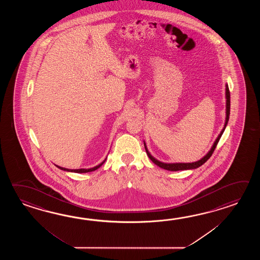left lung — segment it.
<instances>
[{
  "instance_id": "1",
  "label": "left lung",
  "mask_w": 260,
  "mask_h": 260,
  "mask_svg": "<svg viewBox=\"0 0 260 260\" xmlns=\"http://www.w3.org/2000/svg\"><path fill=\"white\" fill-rule=\"evenodd\" d=\"M226 122H225V126L224 128L222 129V131H221L220 134H219V136L217 137L216 138V141H215V143L213 145V147H212V149H210V151L207 153V154L205 155L204 158H202L201 160H198V161H194V162H188V164H165V162H161V161H159L158 160H156L155 158H153L150 153H149V151H148V149H147V147H146V144L144 143V146H145V149H146V152H147V154L149 156V159L152 160L153 162H154L156 166H159L160 168H162V169H166V170H169V171H179V170H188V169H195V168H198L199 166H203L204 164H205L206 160H208L209 158H210L212 154H213V152H214V150L216 149V145L218 143V141H219V139H220L221 136H222V134L224 133L225 131V128H226V123L229 122V119H230V111H231V94H230V90H229V86H228V84L226 85Z\"/></svg>"
}]
</instances>
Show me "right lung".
<instances>
[{"instance_id": "right-lung-1", "label": "right lung", "mask_w": 260, "mask_h": 260, "mask_svg": "<svg viewBox=\"0 0 260 260\" xmlns=\"http://www.w3.org/2000/svg\"><path fill=\"white\" fill-rule=\"evenodd\" d=\"M105 160H104L103 162H101V164L99 165V166H94V167H93V168H90V169H67V168H63V167H60V166H57L59 169H61V170H64V171L74 172V173H88V172L94 171V170H96L98 168H100V166H102V165L105 162Z\"/></svg>"}]
</instances>
